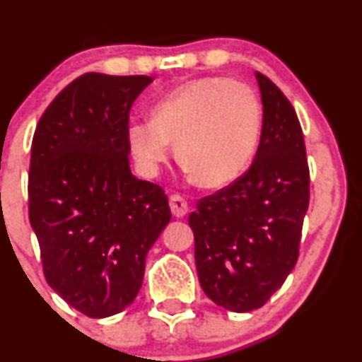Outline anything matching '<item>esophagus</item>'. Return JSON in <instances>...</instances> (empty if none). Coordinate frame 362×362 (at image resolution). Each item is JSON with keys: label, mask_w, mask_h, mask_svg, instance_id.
<instances>
[{"label": "esophagus", "mask_w": 362, "mask_h": 362, "mask_svg": "<svg viewBox=\"0 0 362 362\" xmlns=\"http://www.w3.org/2000/svg\"><path fill=\"white\" fill-rule=\"evenodd\" d=\"M170 209H172V213L175 218H184L187 214V209H189V206H187V201L182 197V195L173 194L172 197H170Z\"/></svg>", "instance_id": "obj_1"}]
</instances>
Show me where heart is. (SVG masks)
<instances>
[{
  "label": "heart",
  "instance_id": "1",
  "mask_svg": "<svg viewBox=\"0 0 362 362\" xmlns=\"http://www.w3.org/2000/svg\"><path fill=\"white\" fill-rule=\"evenodd\" d=\"M262 131V107L250 86L230 78H199L170 91L151 109V122H132L127 143L144 175L178 163L206 189H221L252 163Z\"/></svg>",
  "mask_w": 362,
  "mask_h": 362
}]
</instances>
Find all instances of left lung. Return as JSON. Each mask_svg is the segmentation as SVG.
Segmentation results:
<instances>
[{"mask_svg":"<svg viewBox=\"0 0 362 362\" xmlns=\"http://www.w3.org/2000/svg\"><path fill=\"white\" fill-rule=\"evenodd\" d=\"M264 120L252 167L189 216L195 265L206 296L245 313L284 284L300 253L310 201V170L301 124L284 93L262 73Z\"/></svg>","mask_w":362,"mask_h":362,"instance_id":"8db88e82","label":"left lung"}]
</instances>
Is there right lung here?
I'll use <instances>...</instances> for the list:
<instances>
[{
  "mask_svg": "<svg viewBox=\"0 0 362 362\" xmlns=\"http://www.w3.org/2000/svg\"><path fill=\"white\" fill-rule=\"evenodd\" d=\"M151 76L85 73L47 107L32 141L28 218L44 276L90 318L138 296L146 253L172 213L129 167V112Z\"/></svg>",
  "mask_w": 362,
  "mask_h": 362,
  "instance_id": "add662e5",
  "label": "right lung"
}]
</instances>
